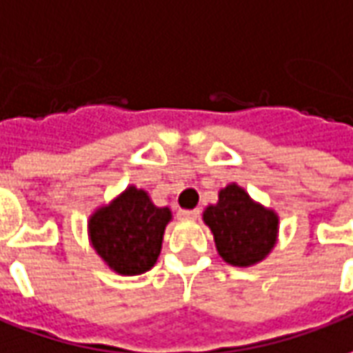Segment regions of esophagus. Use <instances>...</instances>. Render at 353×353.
Wrapping results in <instances>:
<instances>
[{
	"mask_svg": "<svg viewBox=\"0 0 353 353\" xmlns=\"http://www.w3.org/2000/svg\"><path fill=\"white\" fill-rule=\"evenodd\" d=\"M199 214H201V210L199 208H194V210H179L177 212V216L181 219H196L199 218Z\"/></svg>",
	"mask_w": 353,
	"mask_h": 353,
	"instance_id": "obj_1",
	"label": "esophagus"
}]
</instances>
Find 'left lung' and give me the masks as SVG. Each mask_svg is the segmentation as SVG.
Returning a JSON list of instances; mask_svg holds the SVG:
<instances>
[{
    "label": "left lung",
    "instance_id": "1",
    "mask_svg": "<svg viewBox=\"0 0 353 353\" xmlns=\"http://www.w3.org/2000/svg\"><path fill=\"white\" fill-rule=\"evenodd\" d=\"M202 219L210 228L223 262L236 268L262 262L277 245V212L254 201L241 185L223 187L218 193V202L204 210Z\"/></svg>",
    "mask_w": 353,
    "mask_h": 353
}]
</instances>
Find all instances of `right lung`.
Segmentation results:
<instances>
[{
    "mask_svg": "<svg viewBox=\"0 0 353 353\" xmlns=\"http://www.w3.org/2000/svg\"><path fill=\"white\" fill-rule=\"evenodd\" d=\"M168 206H154L147 191L130 185L117 199L93 212L88 221L91 246L118 275H141L157 263Z\"/></svg>",
    "mask_w": 353,
    "mask_h": 353,
    "instance_id": "obj_1",
    "label": "right lung"
}]
</instances>
